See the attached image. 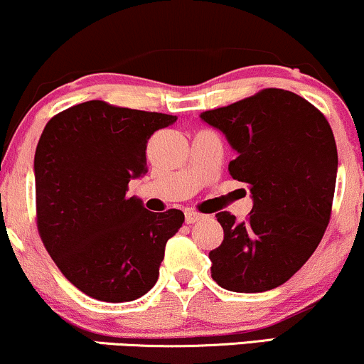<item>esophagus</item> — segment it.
<instances>
[{
    "mask_svg": "<svg viewBox=\"0 0 364 364\" xmlns=\"http://www.w3.org/2000/svg\"><path fill=\"white\" fill-rule=\"evenodd\" d=\"M202 214H198V212H193V210H188L186 214H185V220H186V224H195V223H198L200 219H202Z\"/></svg>",
    "mask_w": 364,
    "mask_h": 364,
    "instance_id": "1",
    "label": "esophagus"
}]
</instances>
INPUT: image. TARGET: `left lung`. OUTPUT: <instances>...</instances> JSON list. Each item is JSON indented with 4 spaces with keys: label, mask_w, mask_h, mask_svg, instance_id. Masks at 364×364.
<instances>
[{
    "label": "left lung",
    "mask_w": 364,
    "mask_h": 364,
    "mask_svg": "<svg viewBox=\"0 0 364 364\" xmlns=\"http://www.w3.org/2000/svg\"><path fill=\"white\" fill-rule=\"evenodd\" d=\"M200 118L237 154L229 173L253 200L243 223L215 215L224 241L208 253L212 279L235 292L275 289L306 263L328 225L339 162L332 128L306 99L282 89Z\"/></svg>",
    "instance_id": "8db88e82"
}]
</instances>
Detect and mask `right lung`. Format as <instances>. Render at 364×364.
I'll return each mask as SVG.
<instances>
[{"label": "right lung", "instance_id": "obj_1", "mask_svg": "<svg viewBox=\"0 0 364 364\" xmlns=\"http://www.w3.org/2000/svg\"><path fill=\"white\" fill-rule=\"evenodd\" d=\"M174 121L87 101L46 124L34 157L37 229L61 274L90 298L133 301L157 282L185 214H154L127 191L147 173L150 136Z\"/></svg>", "mask_w": 364, "mask_h": 364}]
</instances>
